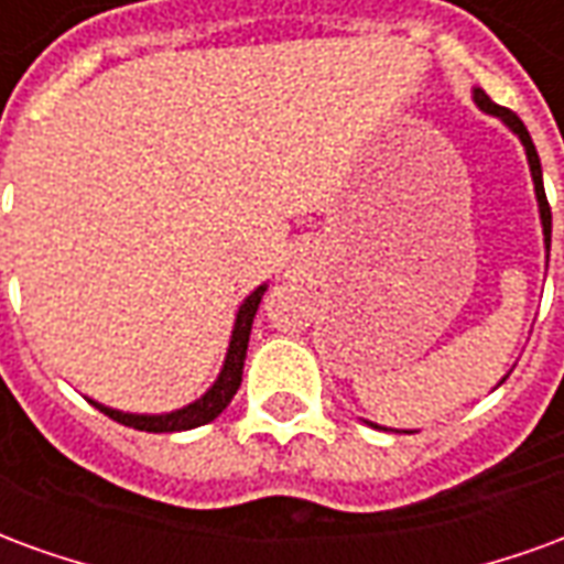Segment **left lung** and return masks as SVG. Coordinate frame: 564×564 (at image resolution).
I'll return each mask as SVG.
<instances>
[{
    "mask_svg": "<svg viewBox=\"0 0 564 564\" xmlns=\"http://www.w3.org/2000/svg\"><path fill=\"white\" fill-rule=\"evenodd\" d=\"M474 102H477V108L480 111H486V115H496L501 117L505 123H508L517 135H520L522 148H525V156H529V169H532V181H534V196H538V208H541V226H544V245L546 250H550V229H553V217H550V202H546V193H544V174H541V160H538V150H534L532 144V135H529V129L522 127V120L513 111H508V108H501V105H496L489 96H486L484 90H474Z\"/></svg>",
    "mask_w": 564,
    "mask_h": 564,
    "instance_id": "1",
    "label": "left lung"
}]
</instances>
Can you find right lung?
<instances>
[{
    "label": "right lung",
    "mask_w": 564,
    "mask_h": 564,
    "mask_svg": "<svg viewBox=\"0 0 564 564\" xmlns=\"http://www.w3.org/2000/svg\"><path fill=\"white\" fill-rule=\"evenodd\" d=\"M262 295H265V283L257 286V290L245 299V305L238 307L232 341H229V354H226V362H223L220 378L214 380V387H210L198 402L186 404V408L172 411V414H123V411L105 408V404L99 402L93 404H96L105 416H111V420L129 425V429H139V432H186V429L210 423L214 416H220L223 411H226V404L232 402V395L238 392V387H241V371H245L250 326H253V317H257V307L259 302H262Z\"/></svg>",
    "instance_id": "right-lung-1"
}]
</instances>
